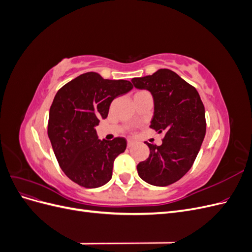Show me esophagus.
Listing matches in <instances>:
<instances>
[{
	"label": "esophagus",
	"instance_id": "1",
	"mask_svg": "<svg viewBox=\"0 0 252 252\" xmlns=\"http://www.w3.org/2000/svg\"><path fill=\"white\" fill-rule=\"evenodd\" d=\"M133 145H134V142H133V141H131V140H129V141L127 142V146H128L129 148H130V147H132V146H133Z\"/></svg>",
	"mask_w": 252,
	"mask_h": 252
}]
</instances>
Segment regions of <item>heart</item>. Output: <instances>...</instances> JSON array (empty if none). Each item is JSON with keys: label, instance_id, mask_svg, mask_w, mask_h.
I'll use <instances>...</instances> for the list:
<instances>
[{"label": "heart", "instance_id": "obj_1", "mask_svg": "<svg viewBox=\"0 0 252 252\" xmlns=\"http://www.w3.org/2000/svg\"><path fill=\"white\" fill-rule=\"evenodd\" d=\"M140 93H142V91H140Z\"/></svg>", "mask_w": 252, "mask_h": 252}]
</instances>
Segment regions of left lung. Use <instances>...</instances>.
Segmentation results:
<instances>
[{
  "label": "left lung",
  "instance_id": "1",
  "mask_svg": "<svg viewBox=\"0 0 252 252\" xmlns=\"http://www.w3.org/2000/svg\"><path fill=\"white\" fill-rule=\"evenodd\" d=\"M131 82L152 94L155 111L150 128L165 134L161 146L146 143L149 157L136 169L148 184L168 186L184 177L199 154L206 133L203 102L193 86L169 69Z\"/></svg>",
  "mask_w": 252,
  "mask_h": 252
}]
</instances>
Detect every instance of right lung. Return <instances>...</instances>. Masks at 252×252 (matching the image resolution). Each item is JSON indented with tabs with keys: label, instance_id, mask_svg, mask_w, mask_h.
I'll return each instance as SVG.
<instances>
[{
	"label": "right lung",
	"instance_id": "add662e5",
	"mask_svg": "<svg viewBox=\"0 0 252 252\" xmlns=\"http://www.w3.org/2000/svg\"><path fill=\"white\" fill-rule=\"evenodd\" d=\"M132 89L125 80L86 72L61 88L51 104L48 136L59 165L78 185L97 188L112 177L113 162L127 141L98 140L95 126L108 116L111 102Z\"/></svg>",
	"mask_w": 252,
	"mask_h": 252
}]
</instances>
